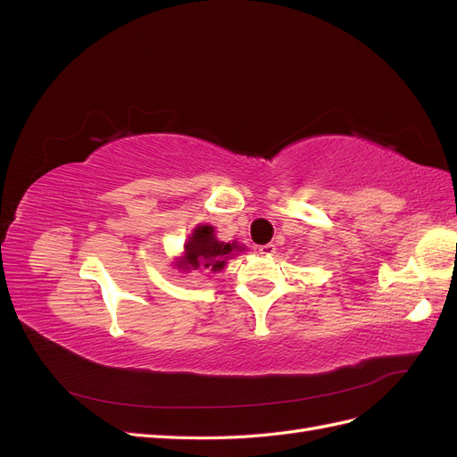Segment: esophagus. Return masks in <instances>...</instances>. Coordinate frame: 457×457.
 Returning <instances> with one entry per match:
<instances>
[{
  "label": "esophagus",
  "instance_id": "obj_1",
  "mask_svg": "<svg viewBox=\"0 0 457 457\" xmlns=\"http://www.w3.org/2000/svg\"><path fill=\"white\" fill-rule=\"evenodd\" d=\"M276 252V245L274 244H262L259 245V253L261 255H272Z\"/></svg>",
  "mask_w": 457,
  "mask_h": 457
}]
</instances>
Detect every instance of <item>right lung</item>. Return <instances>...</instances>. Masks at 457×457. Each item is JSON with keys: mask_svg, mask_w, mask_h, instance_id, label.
I'll use <instances>...</instances> for the list:
<instances>
[{"mask_svg": "<svg viewBox=\"0 0 457 457\" xmlns=\"http://www.w3.org/2000/svg\"><path fill=\"white\" fill-rule=\"evenodd\" d=\"M237 245L219 242L213 234V227H196L185 245V259L181 261V269H198L200 265L212 267V270L223 269L225 259Z\"/></svg>", "mask_w": 457, "mask_h": 457, "instance_id": "1", "label": "right lung"}]
</instances>
